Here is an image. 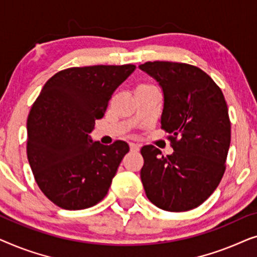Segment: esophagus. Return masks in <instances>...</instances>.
<instances>
[{
    "label": "esophagus",
    "instance_id": "esophagus-1",
    "mask_svg": "<svg viewBox=\"0 0 257 257\" xmlns=\"http://www.w3.org/2000/svg\"><path fill=\"white\" fill-rule=\"evenodd\" d=\"M130 150H131L132 152H138V151L140 150V145L136 143H130Z\"/></svg>",
    "mask_w": 257,
    "mask_h": 257
}]
</instances>
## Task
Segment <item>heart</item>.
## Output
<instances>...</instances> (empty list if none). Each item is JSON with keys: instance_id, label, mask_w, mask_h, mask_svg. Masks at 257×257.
Returning <instances> with one entry per match:
<instances>
[{"instance_id": "heart-1", "label": "heart", "mask_w": 257, "mask_h": 257, "mask_svg": "<svg viewBox=\"0 0 257 257\" xmlns=\"http://www.w3.org/2000/svg\"><path fill=\"white\" fill-rule=\"evenodd\" d=\"M140 86H150V85H147V84H142V85Z\"/></svg>"}]
</instances>
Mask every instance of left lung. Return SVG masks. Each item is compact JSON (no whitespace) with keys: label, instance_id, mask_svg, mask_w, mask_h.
<instances>
[{"label":"left lung","instance_id":"1","mask_svg":"<svg viewBox=\"0 0 257 257\" xmlns=\"http://www.w3.org/2000/svg\"><path fill=\"white\" fill-rule=\"evenodd\" d=\"M139 68L164 91L161 128L174 152L161 156L144 146L140 178L153 205L186 212L201 205L219 186L226 171L230 120L222 91L198 66L179 62H146Z\"/></svg>","mask_w":257,"mask_h":257}]
</instances>
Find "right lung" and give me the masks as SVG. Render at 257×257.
<instances>
[{
  "instance_id": "1",
  "label": "right lung",
  "mask_w": 257,
  "mask_h": 257,
  "mask_svg": "<svg viewBox=\"0 0 257 257\" xmlns=\"http://www.w3.org/2000/svg\"><path fill=\"white\" fill-rule=\"evenodd\" d=\"M136 65L75 66L44 84L27 120V156L43 194L63 209L92 207L107 194L125 142L92 143L89 133L103 118L114 90Z\"/></svg>"
}]
</instances>
